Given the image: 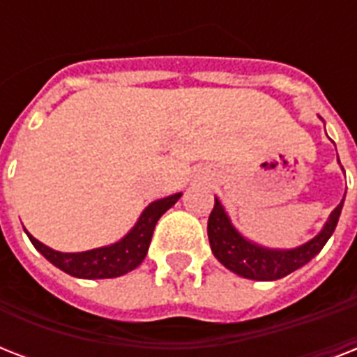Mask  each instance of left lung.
I'll return each mask as SVG.
<instances>
[{
  "label": "left lung",
  "mask_w": 357,
  "mask_h": 357,
  "mask_svg": "<svg viewBox=\"0 0 357 357\" xmlns=\"http://www.w3.org/2000/svg\"><path fill=\"white\" fill-rule=\"evenodd\" d=\"M341 209H343V202L333 209L324 229L315 238H311L310 243L283 252V250L261 248L257 244L241 237L237 229L229 222L228 215L224 213L220 202L215 198V207L207 220V235H209L213 254L226 268L238 276L248 278V280L271 282V280H280L300 266H304L321 252L322 246L335 231Z\"/></svg>",
  "instance_id": "8db88e82"
}]
</instances>
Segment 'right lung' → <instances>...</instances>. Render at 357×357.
<instances>
[{"label": "right lung", "instance_id": "right-lung-1", "mask_svg": "<svg viewBox=\"0 0 357 357\" xmlns=\"http://www.w3.org/2000/svg\"><path fill=\"white\" fill-rule=\"evenodd\" d=\"M179 198H181V192L150 204L144 209V213L140 215L135 228L122 241L111 244V246H103V248L79 252V254H63V252L47 248L46 244L36 241L31 234H27V237L50 263H53L57 268L64 271L70 276L85 278V280L122 276V274L133 271L142 263V259L148 254V248H150L151 235H153L157 220Z\"/></svg>", "mask_w": 357, "mask_h": 357}]
</instances>
